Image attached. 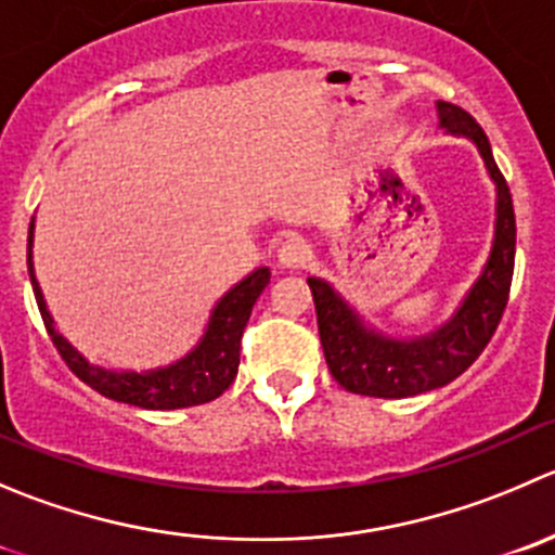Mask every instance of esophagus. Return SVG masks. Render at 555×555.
I'll return each instance as SVG.
<instances>
[{
    "mask_svg": "<svg viewBox=\"0 0 555 555\" xmlns=\"http://www.w3.org/2000/svg\"><path fill=\"white\" fill-rule=\"evenodd\" d=\"M276 257L282 268H304L306 260L311 257V251L304 238H287L282 246H279Z\"/></svg>",
    "mask_w": 555,
    "mask_h": 555,
    "instance_id": "obj_1",
    "label": "esophagus"
}]
</instances>
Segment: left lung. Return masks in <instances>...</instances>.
<instances>
[{
    "instance_id": "left-lung-1",
    "label": "left lung",
    "mask_w": 555,
    "mask_h": 555,
    "mask_svg": "<svg viewBox=\"0 0 555 555\" xmlns=\"http://www.w3.org/2000/svg\"><path fill=\"white\" fill-rule=\"evenodd\" d=\"M439 121L448 132L469 138L496 184V235L486 262V271L469 289L461 309L450 322L428 336L398 341L365 327L358 311L322 279H309L317 309L322 352L333 379L349 392L374 398H406L437 390L464 374L502 322L509 300L515 268V211L513 195L502 170L491 154L488 134L480 124L459 105L437 102Z\"/></svg>"
}]
</instances>
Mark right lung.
I'll use <instances>...</instances> for the list:
<instances>
[{"label":"right lung","mask_w":555,"mask_h":555,"mask_svg":"<svg viewBox=\"0 0 555 555\" xmlns=\"http://www.w3.org/2000/svg\"><path fill=\"white\" fill-rule=\"evenodd\" d=\"M31 228L35 224H29L26 262H29V279L31 289H35L37 309H40L42 322H46V331L51 336L56 352L62 354L69 371L78 379H83L91 390H96L105 398H113V401L132 403V406L141 409H181L214 401V398H219L233 385L241 363V336H244V327L249 322L251 306L257 304L260 293L271 282V271L268 268H257L255 273H249L244 282L235 284L219 300L211 320H208L201 344L186 358H181L179 363L154 371H107L100 369V365H91L53 327V317L48 314L40 284L35 279V266H31Z\"/></svg>","instance_id":"add662e5"}]
</instances>
